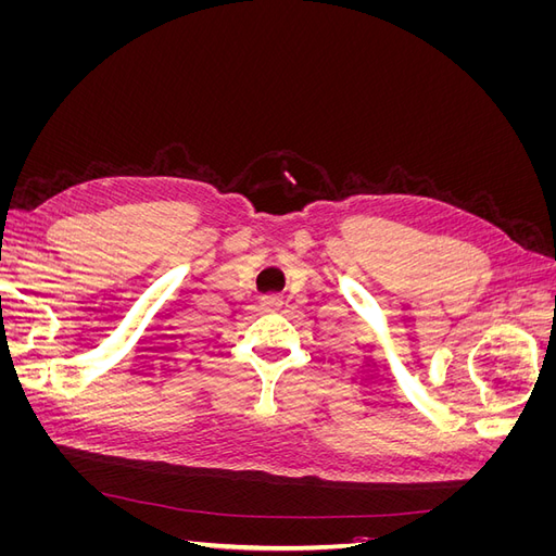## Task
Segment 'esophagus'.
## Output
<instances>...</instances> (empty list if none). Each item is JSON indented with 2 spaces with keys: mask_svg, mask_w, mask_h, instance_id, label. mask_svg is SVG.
Instances as JSON below:
<instances>
[{
  "mask_svg": "<svg viewBox=\"0 0 556 556\" xmlns=\"http://www.w3.org/2000/svg\"><path fill=\"white\" fill-rule=\"evenodd\" d=\"M280 306H282V301H280V296H276V294H268V296L262 299V308H266V311H276V308H280Z\"/></svg>",
  "mask_w": 556,
  "mask_h": 556,
  "instance_id": "obj_1",
  "label": "esophagus"
}]
</instances>
